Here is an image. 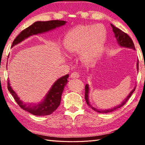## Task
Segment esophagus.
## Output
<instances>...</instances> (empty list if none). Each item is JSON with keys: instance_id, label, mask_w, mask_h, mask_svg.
<instances>
[{"instance_id": "34e87169", "label": "esophagus", "mask_w": 145, "mask_h": 145, "mask_svg": "<svg viewBox=\"0 0 145 145\" xmlns=\"http://www.w3.org/2000/svg\"><path fill=\"white\" fill-rule=\"evenodd\" d=\"M80 77V75L78 74L77 72H73L72 74L70 75L71 78H77Z\"/></svg>"}]
</instances>
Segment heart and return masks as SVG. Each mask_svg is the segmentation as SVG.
Returning a JSON list of instances; mask_svg holds the SVG:
<instances>
[{"label": "heart", "mask_w": 145, "mask_h": 145, "mask_svg": "<svg viewBox=\"0 0 145 145\" xmlns=\"http://www.w3.org/2000/svg\"><path fill=\"white\" fill-rule=\"evenodd\" d=\"M106 32L100 25L75 27L66 35L63 41L65 50L71 55L79 54L83 62L91 63L99 57L104 48Z\"/></svg>", "instance_id": "b5f03b06"}]
</instances>
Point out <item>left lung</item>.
Masks as SVG:
<instances>
[{
    "mask_svg": "<svg viewBox=\"0 0 145 145\" xmlns=\"http://www.w3.org/2000/svg\"><path fill=\"white\" fill-rule=\"evenodd\" d=\"M111 25L112 28V31H113V33L114 34V37L116 38L118 44L120 46H122V47L129 48H131V49H133V50H135L134 44L133 43V41H132V39L128 35V34L125 33L123 31H122L121 30H120V29L114 26L111 24ZM137 72H138V61H137ZM135 89H136V87H134V89L130 92V93L128 95V96L126 97V99H125L124 100H123V102L121 103V104L118 105L116 106L111 108V109L100 110L99 109H97V108H95L94 107H93L91 104H90L89 100V85L86 84V85L85 86V100L86 101L87 104L89 105L91 109L94 110V111H97L98 112H100V113H108V112L114 111L117 109H118V108L122 107L123 105H124V104L127 102V100H128L130 99V97H131L132 94L135 91Z\"/></svg>",
    "mask_w": 145,
    "mask_h": 145,
    "instance_id": "1",
    "label": "left lung"
}]
</instances>
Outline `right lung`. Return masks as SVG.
I'll return each mask as SVG.
<instances>
[{"mask_svg": "<svg viewBox=\"0 0 145 145\" xmlns=\"http://www.w3.org/2000/svg\"><path fill=\"white\" fill-rule=\"evenodd\" d=\"M66 23L67 22L63 20L36 22L33 25L24 29L18 34V36L14 40L11 47L21 43L24 40L30 37L31 36L50 31L56 28L65 25ZM68 77H69V75L67 74L58 78L54 83L48 92L46 93L44 99L37 104H26L20 99V97L12 89L9 80H8V89L17 104L22 109L35 116H46V115L52 114L60 105L61 95H62L64 88L68 82Z\"/></svg>", "mask_w": 145, "mask_h": 145, "instance_id": "obj_1", "label": "right lung"}]
</instances>
